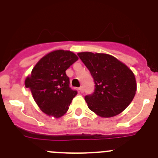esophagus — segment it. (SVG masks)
I'll return each instance as SVG.
<instances>
[{
	"label": "esophagus",
	"instance_id": "34e87169",
	"mask_svg": "<svg viewBox=\"0 0 158 158\" xmlns=\"http://www.w3.org/2000/svg\"><path fill=\"white\" fill-rule=\"evenodd\" d=\"M79 92L80 93H83L84 92V89H83V87H82V86H80V87L79 88Z\"/></svg>",
	"mask_w": 158,
	"mask_h": 158
}]
</instances>
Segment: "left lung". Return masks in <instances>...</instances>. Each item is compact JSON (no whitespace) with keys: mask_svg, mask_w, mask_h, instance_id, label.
Returning <instances> with one entry per match:
<instances>
[{"mask_svg":"<svg viewBox=\"0 0 158 158\" xmlns=\"http://www.w3.org/2000/svg\"><path fill=\"white\" fill-rule=\"evenodd\" d=\"M78 56L95 83L94 92L85 97L88 107L103 118L120 114L135 94L136 82L133 72L109 54L82 52Z\"/></svg>","mask_w":158,"mask_h":158,"instance_id":"8db88e82","label":"left lung"}]
</instances>
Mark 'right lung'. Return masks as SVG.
<instances>
[{"mask_svg": "<svg viewBox=\"0 0 158 158\" xmlns=\"http://www.w3.org/2000/svg\"><path fill=\"white\" fill-rule=\"evenodd\" d=\"M78 60L69 51H53L44 56L32 69L25 85L45 114L60 118L66 113L77 90L70 87L65 71Z\"/></svg>", "mask_w": 158, "mask_h": 158, "instance_id": "obj_1", "label": "right lung"}]
</instances>
